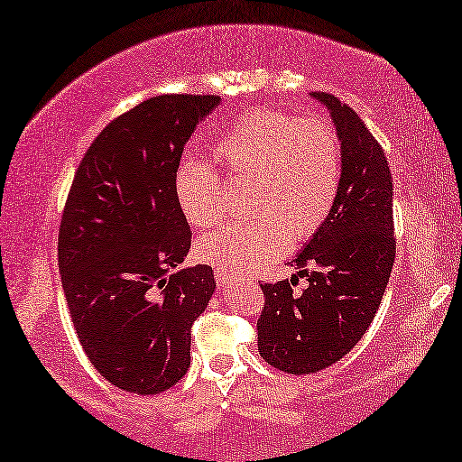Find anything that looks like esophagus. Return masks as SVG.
Instances as JSON below:
<instances>
[{"mask_svg":"<svg viewBox=\"0 0 462 462\" xmlns=\"http://www.w3.org/2000/svg\"><path fill=\"white\" fill-rule=\"evenodd\" d=\"M215 278H217V284L218 286H225L226 282L231 281V276L226 274V272H223V270H215Z\"/></svg>","mask_w":462,"mask_h":462,"instance_id":"esophagus-1","label":"esophagus"}]
</instances>
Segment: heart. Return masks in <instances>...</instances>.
I'll return each mask as SVG.
<instances>
[{"instance_id": "obj_1", "label": "heart", "mask_w": 462, "mask_h": 462, "mask_svg": "<svg viewBox=\"0 0 462 462\" xmlns=\"http://www.w3.org/2000/svg\"><path fill=\"white\" fill-rule=\"evenodd\" d=\"M213 157L226 181H252L247 208L254 215L199 239L196 255L217 270L249 274L266 268L286 254L291 237L305 241L315 236L334 208L342 180V145L325 120L272 110L247 112L221 134ZM173 192L192 226L221 218L225 186L207 162H181Z\"/></svg>"}]
</instances>
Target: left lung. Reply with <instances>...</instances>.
I'll use <instances>...</instances> for the list:
<instances>
[{
	"mask_svg": "<svg viewBox=\"0 0 462 462\" xmlns=\"http://www.w3.org/2000/svg\"><path fill=\"white\" fill-rule=\"evenodd\" d=\"M311 97L329 110L342 145L337 199L325 223L289 262L297 274L260 284L266 297L258 319L260 356L291 374L319 373L360 342L395 263L393 180L383 147L350 106L325 92ZM299 275L310 282L300 295L293 292Z\"/></svg>",
	"mask_w": 462,
	"mask_h": 462,
	"instance_id": "1",
	"label": "left lung"
}]
</instances>
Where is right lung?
Segmentation results:
<instances>
[{
	"label": "right lung",
	"instance_id": "right-lung-1",
	"mask_svg": "<svg viewBox=\"0 0 462 462\" xmlns=\"http://www.w3.org/2000/svg\"><path fill=\"white\" fill-rule=\"evenodd\" d=\"M218 96L165 94L97 134L75 171L59 229V272L83 352L115 387L157 395L190 366V329L217 289L213 268L178 270L190 225L173 176Z\"/></svg>",
	"mask_w": 462,
	"mask_h": 462
}]
</instances>
